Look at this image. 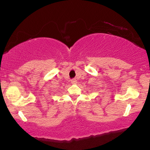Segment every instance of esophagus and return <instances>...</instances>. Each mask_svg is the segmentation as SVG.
I'll return each instance as SVG.
<instances>
[{"mask_svg":"<svg viewBox=\"0 0 150 150\" xmlns=\"http://www.w3.org/2000/svg\"><path fill=\"white\" fill-rule=\"evenodd\" d=\"M71 83L72 84H76V79H72L71 81Z\"/></svg>","mask_w":150,"mask_h":150,"instance_id":"34e87169","label":"esophagus"}]
</instances>
